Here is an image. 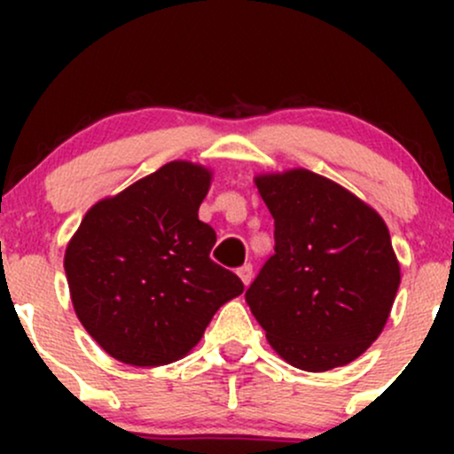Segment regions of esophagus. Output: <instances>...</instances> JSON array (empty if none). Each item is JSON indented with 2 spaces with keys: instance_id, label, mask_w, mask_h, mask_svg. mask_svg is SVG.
<instances>
[{
  "instance_id": "34e87169",
  "label": "esophagus",
  "mask_w": 454,
  "mask_h": 454,
  "mask_svg": "<svg viewBox=\"0 0 454 454\" xmlns=\"http://www.w3.org/2000/svg\"><path fill=\"white\" fill-rule=\"evenodd\" d=\"M237 275H239V278H241L243 286H249V284H252V278H254V269H252V264H243V267L237 270Z\"/></svg>"
}]
</instances>
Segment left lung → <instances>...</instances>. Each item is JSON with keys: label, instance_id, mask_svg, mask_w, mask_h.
<instances>
[{"label": "left lung", "instance_id": "8db88e82", "mask_svg": "<svg viewBox=\"0 0 454 454\" xmlns=\"http://www.w3.org/2000/svg\"><path fill=\"white\" fill-rule=\"evenodd\" d=\"M275 254L245 293L275 352L303 372L352 363L378 340L401 281L387 223L307 168L258 175Z\"/></svg>", "mask_w": 454, "mask_h": 454}]
</instances>
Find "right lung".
<instances>
[{"label":"right lung","instance_id":"1","mask_svg":"<svg viewBox=\"0 0 454 454\" xmlns=\"http://www.w3.org/2000/svg\"><path fill=\"white\" fill-rule=\"evenodd\" d=\"M213 173L175 160L82 217L66 247L74 311L117 361L158 367L184 358L243 281L209 258L215 231L198 220Z\"/></svg>","mask_w":454,"mask_h":454}]
</instances>
